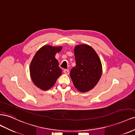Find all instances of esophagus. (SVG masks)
I'll return each instance as SVG.
<instances>
[{
  "label": "esophagus",
  "mask_w": 135,
  "mask_h": 135,
  "mask_svg": "<svg viewBox=\"0 0 135 135\" xmlns=\"http://www.w3.org/2000/svg\"><path fill=\"white\" fill-rule=\"evenodd\" d=\"M64 73L66 75H69V74H70V72H69V70H67V69H65V70H64Z\"/></svg>",
  "instance_id": "esophagus-1"
}]
</instances>
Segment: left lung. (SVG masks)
<instances>
[{
  "instance_id": "obj_1",
  "label": "left lung",
  "mask_w": 135,
  "mask_h": 135,
  "mask_svg": "<svg viewBox=\"0 0 135 135\" xmlns=\"http://www.w3.org/2000/svg\"><path fill=\"white\" fill-rule=\"evenodd\" d=\"M74 54L76 66L70 71L71 78L78 90L88 91L93 89L101 78V60L94 50L86 44L76 46Z\"/></svg>"
}]
</instances>
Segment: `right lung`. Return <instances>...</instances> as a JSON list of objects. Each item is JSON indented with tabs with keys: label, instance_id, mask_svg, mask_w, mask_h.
<instances>
[{
	"label": "right lung",
	"instance_id": "1",
	"mask_svg": "<svg viewBox=\"0 0 135 135\" xmlns=\"http://www.w3.org/2000/svg\"><path fill=\"white\" fill-rule=\"evenodd\" d=\"M61 46L45 45L38 50L30 65V74L33 83L43 90L51 88L61 75L62 70L55 58Z\"/></svg>",
	"mask_w": 135,
	"mask_h": 135
}]
</instances>
